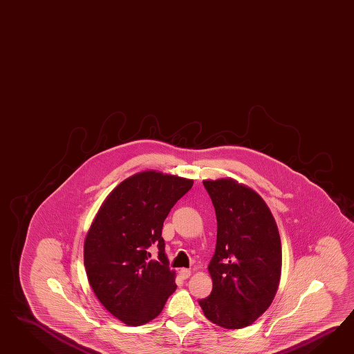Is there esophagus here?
I'll use <instances>...</instances> for the list:
<instances>
[{
	"instance_id": "obj_1",
	"label": "esophagus",
	"mask_w": 354,
	"mask_h": 354,
	"mask_svg": "<svg viewBox=\"0 0 354 354\" xmlns=\"http://www.w3.org/2000/svg\"><path fill=\"white\" fill-rule=\"evenodd\" d=\"M191 274H192V271H191L189 268H180V270H179V275H180V278L188 279L191 277Z\"/></svg>"
}]
</instances>
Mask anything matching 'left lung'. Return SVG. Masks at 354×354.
Wrapping results in <instances>:
<instances>
[{"label": "left lung", "instance_id": "obj_1", "mask_svg": "<svg viewBox=\"0 0 354 354\" xmlns=\"http://www.w3.org/2000/svg\"><path fill=\"white\" fill-rule=\"evenodd\" d=\"M218 231L207 270L210 296L198 301L205 317L227 330L250 326L268 310L281 275L278 225L263 198L231 178L204 180Z\"/></svg>", "mask_w": 354, "mask_h": 354}]
</instances>
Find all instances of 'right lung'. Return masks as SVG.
<instances>
[{"mask_svg": "<svg viewBox=\"0 0 354 354\" xmlns=\"http://www.w3.org/2000/svg\"><path fill=\"white\" fill-rule=\"evenodd\" d=\"M192 179L156 170L118 184L98 209L84 240L89 286L110 314L127 326L153 321L176 290L165 254L162 225ZM157 243L160 261L147 259Z\"/></svg>", "mask_w": 354, "mask_h": 354, "instance_id": "add662e5", "label": "right lung"}]
</instances>
